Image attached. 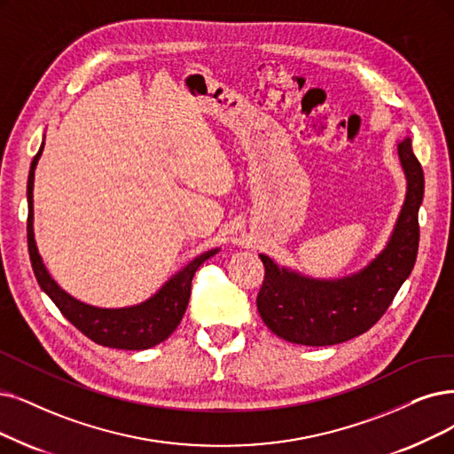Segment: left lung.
<instances>
[{"instance_id": "left-lung-1", "label": "left lung", "mask_w": 454, "mask_h": 454, "mask_svg": "<svg viewBox=\"0 0 454 454\" xmlns=\"http://www.w3.org/2000/svg\"><path fill=\"white\" fill-rule=\"evenodd\" d=\"M396 151L406 176L404 205L386 247L365 268L337 279H318L278 266L262 253L259 255L264 281L257 309L278 337L305 347L350 340L372 328L411 274L419 247L417 214L423 203L425 176L410 137L398 143Z\"/></svg>"}]
</instances>
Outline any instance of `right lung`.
Segmentation results:
<instances>
[{
  "instance_id": "obj_1",
  "label": "right lung",
  "mask_w": 454,
  "mask_h": 454,
  "mask_svg": "<svg viewBox=\"0 0 454 454\" xmlns=\"http://www.w3.org/2000/svg\"><path fill=\"white\" fill-rule=\"evenodd\" d=\"M43 149L44 141L31 161L27 176V247L35 278H37L41 288L50 296V300L58 305L63 317L97 344L119 350H147L151 347H156L161 340H166L176 330L180 320H183L190 301L192 279L197 268L207 259L214 257L220 251V247L205 251L193 261H190L183 270H178L175 276H171L161 285L156 294L137 305L106 309V307H95L76 300L51 279L37 249V242H35L33 180Z\"/></svg>"
}]
</instances>
